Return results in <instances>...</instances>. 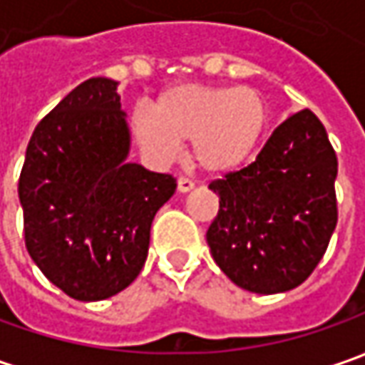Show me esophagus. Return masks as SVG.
Masks as SVG:
<instances>
[{
	"label": "esophagus",
	"instance_id": "esophagus-1",
	"mask_svg": "<svg viewBox=\"0 0 365 365\" xmlns=\"http://www.w3.org/2000/svg\"><path fill=\"white\" fill-rule=\"evenodd\" d=\"M192 189H195V185H192V180H189V178H178L176 180V190L178 192H189Z\"/></svg>",
	"mask_w": 365,
	"mask_h": 365
}]
</instances>
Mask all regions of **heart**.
I'll return each mask as SVG.
<instances>
[{"mask_svg":"<svg viewBox=\"0 0 365 365\" xmlns=\"http://www.w3.org/2000/svg\"><path fill=\"white\" fill-rule=\"evenodd\" d=\"M268 106L256 89L173 85L150 107H138L132 130L152 160L168 162L190 140L195 164L211 175H230L258 154L268 132Z\"/></svg>","mask_w":365,"mask_h":365,"instance_id":"b5f03b06","label":"heart"}]
</instances>
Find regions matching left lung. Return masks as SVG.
Returning <instances> with one entry per match:
<instances>
[{"instance_id": "8db88e82", "label": "left lung", "mask_w": 365, "mask_h": 365, "mask_svg": "<svg viewBox=\"0 0 365 365\" xmlns=\"http://www.w3.org/2000/svg\"><path fill=\"white\" fill-rule=\"evenodd\" d=\"M335 176L327 132L302 109L274 130L256 162L209 185L219 213L207 244L233 284L276 294L311 276L337 225Z\"/></svg>"}]
</instances>
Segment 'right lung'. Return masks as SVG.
Listing matches in <instances>:
<instances>
[{"label":"right lung","instance_id":"right-lung-1","mask_svg":"<svg viewBox=\"0 0 365 365\" xmlns=\"http://www.w3.org/2000/svg\"><path fill=\"white\" fill-rule=\"evenodd\" d=\"M130 128L118 81L93 77L36 125L18 195L30 258L77 301L109 299L142 270L170 175L128 160Z\"/></svg>","mask_w":365,"mask_h":365}]
</instances>
